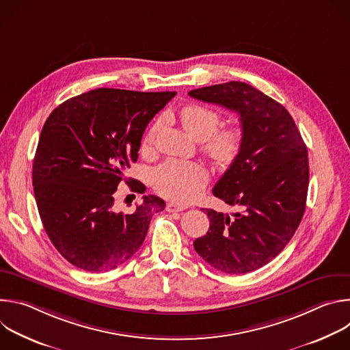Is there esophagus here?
<instances>
[{
	"label": "esophagus",
	"mask_w": 350,
	"mask_h": 350,
	"mask_svg": "<svg viewBox=\"0 0 350 350\" xmlns=\"http://www.w3.org/2000/svg\"><path fill=\"white\" fill-rule=\"evenodd\" d=\"M184 209H187L185 205H180V204H174V202H169L166 205V211L167 212H181Z\"/></svg>",
	"instance_id": "34e87169"
}]
</instances>
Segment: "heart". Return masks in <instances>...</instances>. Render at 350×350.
Here are the masks:
<instances>
[{"label":"heart","instance_id":"b5f03b06","mask_svg":"<svg viewBox=\"0 0 350 350\" xmlns=\"http://www.w3.org/2000/svg\"><path fill=\"white\" fill-rule=\"evenodd\" d=\"M183 127L191 137L204 141V152L221 169L230 167L241 154L243 145V130L238 126L217 130L221 118L219 112L198 104L184 107L178 112ZM161 123L155 122L146 131L142 148H151ZM157 191L177 202H191L199 195L208 181V173L202 165L191 161L170 159L162 163L152 176Z\"/></svg>","mask_w":350,"mask_h":350}]
</instances>
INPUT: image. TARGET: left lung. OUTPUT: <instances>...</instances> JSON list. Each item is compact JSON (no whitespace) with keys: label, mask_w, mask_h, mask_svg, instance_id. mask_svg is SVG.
<instances>
[{"label":"left lung","mask_w":350,"mask_h":350,"mask_svg":"<svg viewBox=\"0 0 350 350\" xmlns=\"http://www.w3.org/2000/svg\"><path fill=\"white\" fill-rule=\"evenodd\" d=\"M239 115L243 145L213 195L238 212H206L211 226L196 238V254L227 274H245L273 260L301 223L309 187L308 148L289 112L242 81L188 92Z\"/></svg>","instance_id":"1"}]
</instances>
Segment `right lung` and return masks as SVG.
<instances>
[{"label":"right lung","mask_w":350,"mask_h":350,"mask_svg":"<svg viewBox=\"0 0 350 350\" xmlns=\"http://www.w3.org/2000/svg\"><path fill=\"white\" fill-rule=\"evenodd\" d=\"M174 91L96 88L73 96L48 116L33 163V187L44 230L73 266L104 273L142 245L163 199L144 195L133 213L115 208L126 169L137 162L142 134ZM131 191L145 192L141 183Z\"/></svg>","instance_id":"add662e5"}]
</instances>
